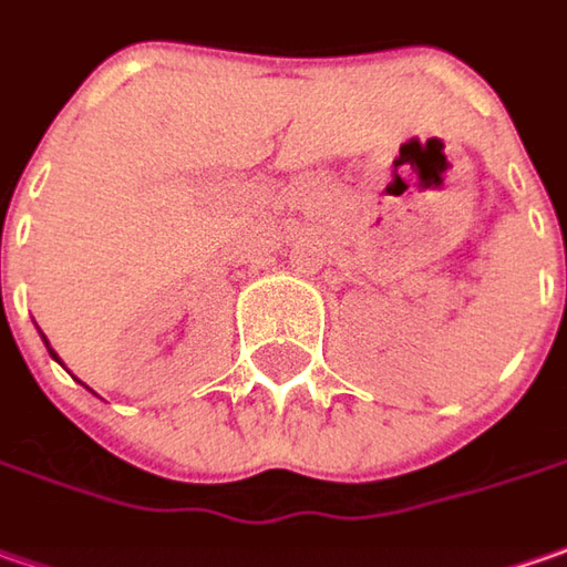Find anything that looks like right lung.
Returning a JSON list of instances; mask_svg holds the SVG:
<instances>
[{"label": "right lung", "instance_id": "add662e5", "mask_svg": "<svg viewBox=\"0 0 567 567\" xmlns=\"http://www.w3.org/2000/svg\"><path fill=\"white\" fill-rule=\"evenodd\" d=\"M50 355H53V358H56V352H53V349H50ZM56 361H60V358H56Z\"/></svg>", "mask_w": 567, "mask_h": 567}]
</instances>
